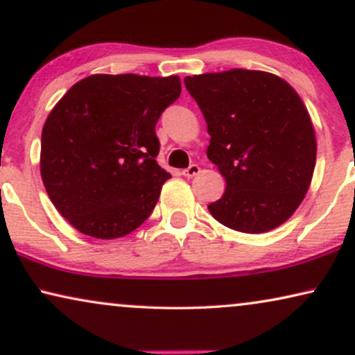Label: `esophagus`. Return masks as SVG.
Here are the masks:
<instances>
[{
	"label": "esophagus",
	"instance_id": "obj_1",
	"mask_svg": "<svg viewBox=\"0 0 355 355\" xmlns=\"http://www.w3.org/2000/svg\"><path fill=\"white\" fill-rule=\"evenodd\" d=\"M198 173H200V168H198V164H191V166L186 168L182 171V174L186 178H193V176H197Z\"/></svg>",
	"mask_w": 355,
	"mask_h": 355
}]
</instances>
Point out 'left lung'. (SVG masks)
I'll list each match as a JSON object with an SVG mask.
<instances>
[{
	"label": "left lung",
	"instance_id": "1",
	"mask_svg": "<svg viewBox=\"0 0 355 355\" xmlns=\"http://www.w3.org/2000/svg\"><path fill=\"white\" fill-rule=\"evenodd\" d=\"M207 121V157L226 179L211 216L234 231L275 230L297 210L312 181L317 140L293 87L263 71L184 79Z\"/></svg>",
	"mask_w": 355,
	"mask_h": 355
}]
</instances>
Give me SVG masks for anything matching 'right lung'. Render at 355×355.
<instances>
[{"label": "right lung", "mask_w": 355, "mask_h": 355, "mask_svg": "<svg viewBox=\"0 0 355 355\" xmlns=\"http://www.w3.org/2000/svg\"><path fill=\"white\" fill-rule=\"evenodd\" d=\"M179 95L178 76L95 74L58 101L42 130L40 173L77 231L116 239L150 216L171 178L157 163L155 125Z\"/></svg>", "instance_id": "obj_1"}]
</instances>
